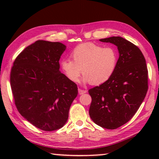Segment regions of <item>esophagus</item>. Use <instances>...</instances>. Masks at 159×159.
<instances>
[{"mask_svg": "<svg viewBox=\"0 0 159 159\" xmlns=\"http://www.w3.org/2000/svg\"><path fill=\"white\" fill-rule=\"evenodd\" d=\"M78 92H79L80 95H82V94H84V93H86L87 90H82V89H79V90H78Z\"/></svg>", "mask_w": 159, "mask_h": 159, "instance_id": "34e87169", "label": "esophagus"}]
</instances>
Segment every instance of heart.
<instances>
[{"mask_svg": "<svg viewBox=\"0 0 159 159\" xmlns=\"http://www.w3.org/2000/svg\"><path fill=\"white\" fill-rule=\"evenodd\" d=\"M71 60L60 62L61 69L72 82H77L81 71L83 82L98 85L108 81L116 70L118 52L114 47L84 43L76 46L71 52Z\"/></svg>", "mask_w": 159, "mask_h": 159, "instance_id": "obj_1", "label": "heart"}]
</instances>
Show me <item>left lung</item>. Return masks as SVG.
I'll return each instance as SVG.
<instances>
[{"instance_id": "left-lung-1", "label": "left lung", "mask_w": 159, "mask_h": 159, "mask_svg": "<svg viewBox=\"0 0 159 159\" xmlns=\"http://www.w3.org/2000/svg\"><path fill=\"white\" fill-rule=\"evenodd\" d=\"M116 45L119 57L108 81L88 90L92 98L89 114L98 126L116 129L131 119L143 103L148 88V68L138 46L121 37L99 40Z\"/></svg>"}]
</instances>
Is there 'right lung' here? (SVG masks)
<instances>
[{
    "instance_id": "1",
    "label": "right lung",
    "mask_w": 159,
    "mask_h": 159,
    "mask_svg": "<svg viewBox=\"0 0 159 159\" xmlns=\"http://www.w3.org/2000/svg\"><path fill=\"white\" fill-rule=\"evenodd\" d=\"M66 45L37 40L15 59L10 83L18 111L34 127L44 131L61 128L78 94L77 86L59 70Z\"/></svg>"
}]
</instances>
